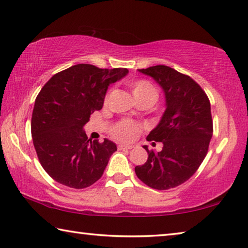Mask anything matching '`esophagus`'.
I'll use <instances>...</instances> for the list:
<instances>
[{"label": "esophagus", "mask_w": 248, "mask_h": 248, "mask_svg": "<svg viewBox=\"0 0 248 248\" xmlns=\"http://www.w3.org/2000/svg\"><path fill=\"white\" fill-rule=\"evenodd\" d=\"M119 150H131L132 145H128V144H119L118 145Z\"/></svg>", "instance_id": "34e87169"}]
</instances>
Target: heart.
<instances>
[{"label": "heart", "instance_id": "1", "mask_svg": "<svg viewBox=\"0 0 248 248\" xmlns=\"http://www.w3.org/2000/svg\"><path fill=\"white\" fill-rule=\"evenodd\" d=\"M130 89H131L132 95L137 103L139 102H148L152 105L157 98L156 89L146 79H138L129 83ZM141 130V125L138 124L131 123L129 120H124L117 124L112 128L111 132L114 137L121 141H131L137 137Z\"/></svg>", "mask_w": 248, "mask_h": 248}]
</instances>
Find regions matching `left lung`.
I'll return each mask as SVG.
<instances>
[{"label":"left lung","mask_w":248,"mask_h":248,"mask_svg":"<svg viewBox=\"0 0 248 248\" xmlns=\"http://www.w3.org/2000/svg\"><path fill=\"white\" fill-rule=\"evenodd\" d=\"M138 71L161 86L165 111L146 138L162 142V151L156 153L144 145L148 161L134 170L149 187L170 189L189 179L207 155L213 132L211 106L202 89L188 75L166 65Z\"/></svg>","instance_id":"left-lung-1"}]
</instances>
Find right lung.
I'll use <instances>...</instances> for the list:
<instances>
[{"label": "right lung", "mask_w": 248, "mask_h": 248, "mask_svg": "<svg viewBox=\"0 0 248 248\" xmlns=\"http://www.w3.org/2000/svg\"><path fill=\"white\" fill-rule=\"evenodd\" d=\"M128 73L77 64L54 74L39 92L31 116L32 142L41 166L56 182L82 189L102 177L117 145L108 139L92 141L84 125L103 108L108 86Z\"/></svg>", "instance_id": "1"}]
</instances>
